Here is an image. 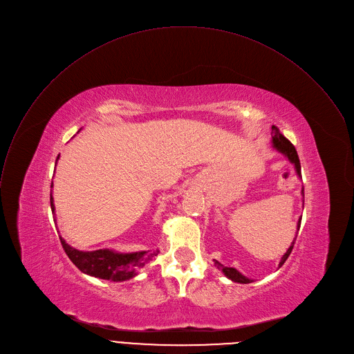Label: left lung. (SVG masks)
Returning <instances> with one entry per match:
<instances>
[{"label":"left lung","mask_w":354,"mask_h":354,"mask_svg":"<svg viewBox=\"0 0 354 354\" xmlns=\"http://www.w3.org/2000/svg\"><path fill=\"white\" fill-rule=\"evenodd\" d=\"M272 131H273V136H272V145H273V148L276 149V151H279L280 153H283L293 165H295V169H296V173H297V176L301 178V166H300V159H299V155H297V151H296V148L293 147V144L290 142V140L286 138V136H283L281 135L280 132H279V129L276 128V127H272ZM304 192V189H301V194ZM300 225H301V218L299 219V223H297V230L300 229ZM297 237V236H296ZM295 241H296V239L293 240V243H292V245L289 247V250L286 251V254L281 257V259H280V262H279V268L283 265L285 262H286V259L289 258V255H290V252H292V250H293V245H295ZM215 263L218 265V268H221L222 269V272L226 274V277H229L230 280H233V281H236V283H251V279H248V277H245L244 274H241L236 268H229V266H225V265H222L219 261H216L215 259Z\"/></svg>","instance_id":"8db88e82"}]
</instances>
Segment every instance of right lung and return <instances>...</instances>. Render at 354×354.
<instances>
[{"label":"right lung","instance_id":"1","mask_svg":"<svg viewBox=\"0 0 354 354\" xmlns=\"http://www.w3.org/2000/svg\"><path fill=\"white\" fill-rule=\"evenodd\" d=\"M50 205L54 214L55 207H54L53 194H50ZM59 241L68 258L74 262V265L81 272L89 276H95V277L111 280V281H124V280L132 279L149 261H152L155 255L159 254V250L156 251L148 250V251H138V252H128V254L115 252L109 248L96 250V251H80L66 244L62 237H59Z\"/></svg>","mask_w":354,"mask_h":354}]
</instances>
